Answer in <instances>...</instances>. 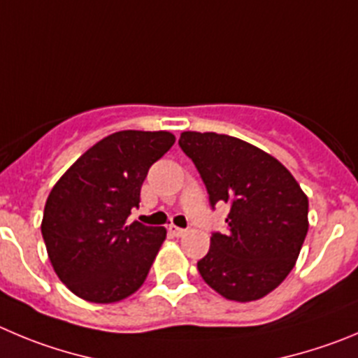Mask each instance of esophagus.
<instances>
[{
	"label": "esophagus",
	"instance_id": "1",
	"mask_svg": "<svg viewBox=\"0 0 358 358\" xmlns=\"http://www.w3.org/2000/svg\"><path fill=\"white\" fill-rule=\"evenodd\" d=\"M168 231L171 233L173 236H183L187 233V229H182V228H178V226H175V224H171L168 228Z\"/></svg>",
	"mask_w": 358,
	"mask_h": 358
}]
</instances>
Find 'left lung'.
Returning a JSON list of instances; mask_svg holds the SVG:
<instances>
[{
    "mask_svg": "<svg viewBox=\"0 0 358 358\" xmlns=\"http://www.w3.org/2000/svg\"><path fill=\"white\" fill-rule=\"evenodd\" d=\"M178 145L196 164L210 205H229V231L213 233L198 262L203 280L228 300L263 299L299 258L309 229L306 192L275 157L233 136L189 130Z\"/></svg>",
    "mask_w": 358,
    "mask_h": 358,
    "instance_id": "1",
    "label": "left lung"
}]
</instances>
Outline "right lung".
<instances>
[{
  "instance_id": "add662e5",
  "label": "right lung",
  "mask_w": 358,
  "mask_h": 358,
  "mask_svg": "<svg viewBox=\"0 0 358 358\" xmlns=\"http://www.w3.org/2000/svg\"><path fill=\"white\" fill-rule=\"evenodd\" d=\"M173 143L168 130H120L86 150L52 187L40 228L52 268L73 295L115 303L143 286L166 228L129 215L150 166Z\"/></svg>"
}]
</instances>
